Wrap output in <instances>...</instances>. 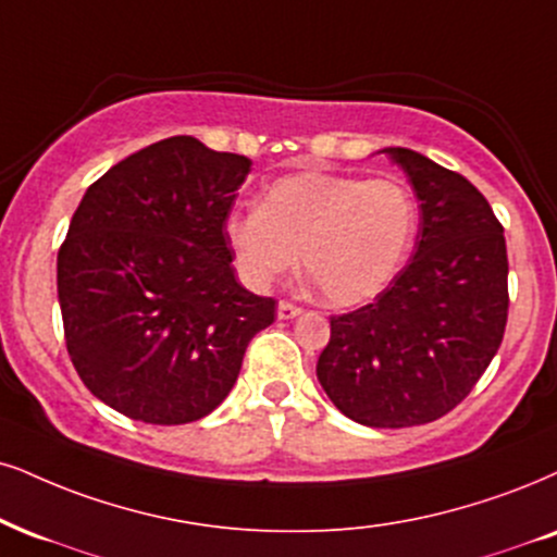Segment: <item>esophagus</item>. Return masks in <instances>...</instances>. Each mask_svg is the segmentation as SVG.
<instances>
[{"label": "esophagus", "mask_w": 557, "mask_h": 557, "mask_svg": "<svg viewBox=\"0 0 557 557\" xmlns=\"http://www.w3.org/2000/svg\"><path fill=\"white\" fill-rule=\"evenodd\" d=\"M299 314H301V310L297 305H292V301H278V307H276L278 320H294V318H299Z\"/></svg>", "instance_id": "34e87169"}]
</instances>
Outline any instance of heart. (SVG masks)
I'll list each match as a JSON object with an SVG mask.
<instances>
[{"label": "heart", "mask_w": 557, "mask_h": 557, "mask_svg": "<svg viewBox=\"0 0 557 557\" xmlns=\"http://www.w3.org/2000/svg\"><path fill=\"white\" fill-rule=\"evenodd\" d=\"M418 226L413 190L395 177L299 173L265 190L260 209L230 214L226 243L252 289L301 268L327 305L376 297L408 258Z\"/></svg>", "instance_id": "obj_1"}]
</instances>
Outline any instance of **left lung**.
Wrapping results in <instances>:
<instances>
[{"mask_svg":"<svg viewBox=\"0 0 557 557\" xmlns=\"http://www.w3.org/2000/svg\"><path fill=\"white\" fill-rule=\"evenodd\" d=\"M421 201L416 252L374 305L331 318L318 380L372 429L431 423L468 397L504 341V226L459 173L413 149H382Z\"/></svg>","mask_w":557,"mask_h":557,"instance_id":"obj_1","label":"left lung"}]
</instances>
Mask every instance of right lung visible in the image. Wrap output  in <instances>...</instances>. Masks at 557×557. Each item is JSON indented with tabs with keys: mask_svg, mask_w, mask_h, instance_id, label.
Returning a JSON list of instances; mask_svg holds the SVG:
<instances>
[{
	"mask_svg": "<svg viewBox=\"0 0 557 557\" xmlns=\"http://www.w3.org/2000/svg\"><path fill=\"white\" fill-rule=\"evenodd\" d=\"M252 162L170 136L87 188L57 260L66 348L98 400L181 425L235 387L276 301L237 284L224 222Z\"/></svg>",
	"mask_w": 557,
	"mask_h": 557,
	"instance_id": "add662e5",
	"label": "right lung"
}]
</instances>
